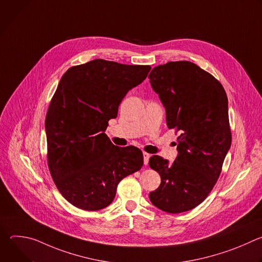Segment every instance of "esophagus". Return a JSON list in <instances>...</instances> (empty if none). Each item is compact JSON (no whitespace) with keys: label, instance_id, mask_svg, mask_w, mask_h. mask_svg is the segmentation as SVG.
Here are the masks:
<instances>
[{"label":"esophagus","instance_id":"1","mask_svg":"<svg viewBox=\"0 0 262 262\" xmlns=\"http://www.w3.org/2000/svg\"><path fill=\"white\" fill-rule=\"evenodd\" d=\"M143 159H144V165L147 166L148 162H149V159H150V155L147 154V152H143Z\"/></svg>","mask_w":262,"mask_h":262}]
</instances>
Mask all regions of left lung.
Returning a JSON list of instances; mask_svg holds the SVG:
<instances>
[{
  "label": "left lung",
  "instance_id": "obj_1",
  "mask_svg": "<svg viewBox=\"0 0 262 262\" xmlns=\"http://www.w3.org/2000/svg\"><path fill=\"white\" fill-rule=\"evenodd\" d=\"M148 79L166 108L169 129L179 133L173 164L159 156L149 160L161 176L149 199L169 213L188 211L213 189L231 146L228 98L213 76L189 61L159 65Z\"/></svg>",
  "mask_w": 262,
  "mask_h": 262
}]
</instances>
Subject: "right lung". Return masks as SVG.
Masks as SVG:
<instances>
[{
  "label": "right lung",
  "instance_id": "add662e5",
  "mask_svg": "<svg viewBox=\"0 0 262 262\" xmlns=\"http://www.w3.org/2000/svg\"><path fill=\"white\" fill-rule=\"evenodd\" d=\"M150 69L95 59L70 67L61 78L46 118L48 165L57 189L73 206L106 207L118 183L142 168L140 149L115 146L104 130L126 93Z\"/></svg>",
  "mask_w": 262,
  "mask_h": 262
}]
</instances>
